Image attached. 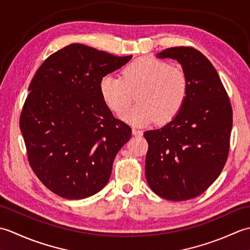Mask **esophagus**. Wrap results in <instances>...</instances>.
Segmentation results:
<instances>
[{"label": "esophagus", "instance_id": "1", "mask_svg": "<svg viewBox=\"0 0 250 250\" xmlns=\"http://www.w3.org/2000/svg\"><path fill=\"white\" fill-rule=\"evenodd\" d=\"M132 133H133V135H135V136H142V134H143V131H142V130H140V129L133 128V129H132Z\"/></svg>", "mask_w": 250, "mask_h": 250}]
</instances>
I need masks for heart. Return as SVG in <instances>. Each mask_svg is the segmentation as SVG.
<instances>
[{
  "instance_id": "b5f03b06",
  "label": "heart",
  "mask_w": 250,
  "mask_h": 250,
  "mask_svg": "<svg viewBox=\"0 0 250 250\" xmlns=\"http://www.w3.org/2000/svg\"><path fill=\"white\" fill-rule=\"evenodd\" d=\"M136 89L139 102L129 109ZM188 91V77L182 68L152 57L131 62L122 77L107 74L100 82L105 104L116 114L122 112L120 118L134 125H147L157 119L162 124L171 121L183 109Z\"/></svg>"
}]
</instances>
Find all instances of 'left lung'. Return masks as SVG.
<instances>
[{"label": "left lung", "mask_w": 250, "mask_h": 250, "mask_svg": "<svg viewBox=\"0 0 250 250\" xmlns=\"http://www.w3.org/2000/svg\"><path fill=\"white\" fill-rule=\"evenodd\" d=\"M177 60L189 82L183 109L167 125L144 133L145 173L163 199L186 201L202 194L218 178L230 150L232 107L218 73L192 47H172L157 55Z\"/></svg>", "instance_id": "1"}]
</instances>
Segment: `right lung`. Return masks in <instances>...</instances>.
I'll use <instances>...</instances> for the list:
<instances>
[{"label": "right lung", "mask_w": 250, "mask_h": 250, "mask_svg": "<svg viewBox=\"0 0 250 250\" xmlns=\"http://www.w3.org/2000/svg\"><path fill=\"white\" fill-rule=\"evenodd\" d=\"M131 58L71 44L47 58L32 79L20 115L28 161L62 198L81 200L102 190L130 140V125L111 114L100 82Z\"/></svg>", "instance_id": "add662e5"}]
</instances>
